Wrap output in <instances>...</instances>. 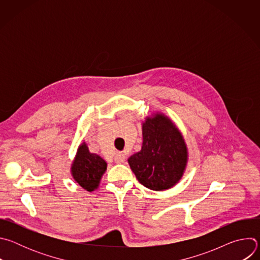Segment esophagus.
Segmentation results:
<instances>
[{
  "label": "esophagus",
  "mask_w": 260,
  "mask_h": 260,
  "mask_svg": "<svg viewBox=\"0 0 260 260\" xmlns=\"http://www.w3.org/2000/svg\"><path fill=\"white\" fill-rule=\"evenodd\" d=\"M125 157H126L125 154H123L121 152H118V153H116V155L114 157V160H115L116 164H122V162H124Z\"/></svg>",
  "instance_id": "34e87169"
}]
</instances>
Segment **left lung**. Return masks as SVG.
I'll list each match as a JSON object with an SVG mask.
<instances>
[{"mask_svg": "<svg viewBox=\"0 0 260 260\" xmlns=\"http://www.w3.org/2000/svg\"><path fill=\"white\" fill-rule=\"evenodd\" d=\"M142 136L141 150L127 159L136 178L151 190L174 187L188 162L187 145L181 132L170 117L155 112L142 122Z\"/></svg>", "mask_w": 260, "mask_h": 260, "instance_id": "1", "label": "left lung"}]
</instances>
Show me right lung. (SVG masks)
<instances>
[{"label":"right lung","mask_w":260,"mask_h":260,"mask_svg":"<svg viewBox=\"0 0 260 260\" xmlns=\"http://www.w3.org/2000/svg\"><path fill=\"white\" fill-rule=\"evenodd\" d=\"M107 162L96 153H91L85 142H82L71 165V175L80 186L91 192L99 188Z\"/></svg>","instance_id":"right-lung-1"}]
</instances>
